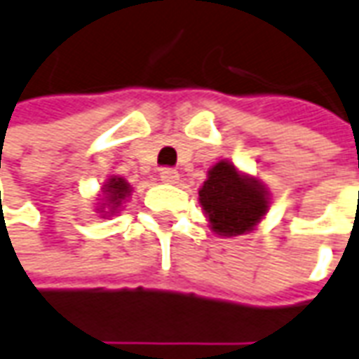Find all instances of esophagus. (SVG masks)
Returning a JSON list of instances; mask_svg holds the SVG:
<instances>
[{
    "mask_svg": "<svg viewBox=\"0 0 359 359\" xmlns=\"http://www.w3.org/2000/svg\"><path fill=\"white\" fill-rule=\"evenodd\" d=\"M160 180L164 182V184H177V180H180V174L172 170V168H164L162 172H160Z\"/></svg>",
    "mask_w": 359,
    "mask_h": 359,
    "instance_id": "obj_1",
    "label": "esophagus"
}]
</instances>
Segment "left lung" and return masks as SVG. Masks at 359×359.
Segmentation results:
<instances>
[{"label":"left lung","instance_id":"left-lung-1","mask_svg":"<svg viewBox=\"0 0 359 359\" xmlns=\"http://www.w3.org/2000/svg\"><path fill=\"white\" fill-rule=\"evenodd\" d=\"M271 197L258 177L241 172L231 160L209 168L199 187V205L217 236H241L256 231L269 211Z\"/></svg>","mask_w":359,"mask_h":359}]
</instances>
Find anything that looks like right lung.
<instances>
[{"instance_id":"obj_1","label":"right lung","mask_w":359,"mask_h":359,"mask_svg":"<svg viewBox=\"0 0 359 359\" xmlns=\"http://www.w3.org/2000/svg\"><path fill=\"white\" fill-rule=\"evenodd\" d=\"M133 194V187L123 175H109L105 184L101 185V191L97 195V207L95 212L101 219H107L117 215L123 209V203H127L128 197Z\"/></svg>"}]
</instances>
